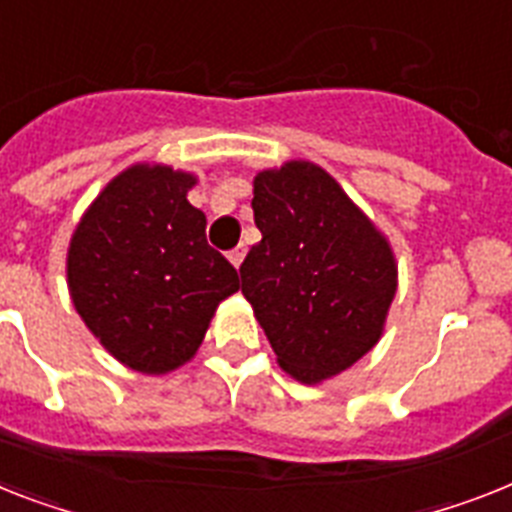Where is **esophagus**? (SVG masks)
<instances>
[{"instance_id": "obj_1", "label": "esophagus", "mask_w": 512, "mask_h": 512, "mask_svg": "<svg viewBox=\"0 0 512 512\" xmlns=\"http://www.w3.org/2000/svg\"><path fill=\"white\" fill-rule=\"evenodd\" d=\"M243 256H246V248H243V246L232 248V251L227 253V259L232 261V266H235V269H238V266L243 264Z\"/></svg>"}]
</instances>
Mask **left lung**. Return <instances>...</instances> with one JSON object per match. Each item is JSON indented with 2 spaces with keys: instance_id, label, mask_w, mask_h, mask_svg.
Listing matches in <instances>:
<instances>
[{
  "instance_id": "8db88e82",
  "label": "left lung",
  "mask_w": 512,
  "mask_h": 512,
  "mask_svg": "<svg viewBox=\"0 0 512 512\" xmlns=\"http://www.w3.org/2000/svg\"><path fill=\"white\" fill-rule=\"evenodd\" d=\"M251 206L261 240L240 290L287 374L335 377L382 335L398 287L390 243L311 162L259 172Z\"/></svg>"
}]
</instances>
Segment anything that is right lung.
<instances>
[{
    "label": "right lung",
    "mask_w": 512,
    "mask_h": 512,
    "mask_svg": "<svg viewBox=\"0 0 512 512\" xmlns=\"http://www.w3.org/2000/svg\"><path fill=\"white\" fill-rule=\"evenodd\" d=\"M196 177L135 164L101 190L67 251L80 319L117 361L167 374L190 361L238 272L206 243L204 211L188 204Z\"/></svg>",
    "instance_id": "obj_1"
}]
</instances>
